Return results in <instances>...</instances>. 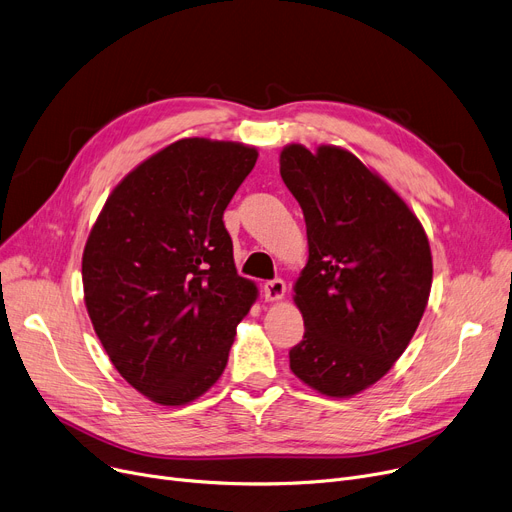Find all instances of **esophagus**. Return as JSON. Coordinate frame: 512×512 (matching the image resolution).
<instances>
[{
	"label": "esophagus",
	"mask_w": 512,
	"mask_h": 512,
	"mask_svg": "<svg viewBox=\"0 0 512 512\" xmlns=\"http://www.w3.org/2000/svg\"><path fill=\"white\" fill-rule=\"evenodd\" d=\"M284 294H286V282L280 278L263 284L265 301H280V299H284Z\"/></svg>",
	"instance_id": "1"
}]
</instances>
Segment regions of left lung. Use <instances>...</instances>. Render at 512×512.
Here are the masks:
<instances>
[{
    "label": "left lung",
    "mask_w": 512,
    "mask_h": 512,
    "mask_svg": "<svg viewBox=\"0 0 512 512\" xmlns=\"http://www.w3.org/2000/svg\"><path fill=\"white\" fill-rule=\"evenodd\" d=\"M280 176L303 209L309 245L292 297L305 336L290 369L319 394L351 398L409 346L432 290V249L411 207L351 151L290 143Z\"/></svg>",
    "instance_id": "left-lung-1"
}]
</instances>
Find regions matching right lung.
Instances as JSON below:
<instances>
[{"mask_svg":"<svg viewBox=\"0 0 512 512\" xmlns=\"http://www.w3.org/2000/svg\"><path fill=\"white\" fill-rule=\"evenodd\" d=\"M257 149L180 139L107 197L83 253L85 305L122 378L161 407L205 394L226 369L236 326L257 301L236 274L224 209Z\"/></svg>","mask_w":512,"mask_h":512,"instance_id":"add662e5","label":"right lung"}]
</instances>
